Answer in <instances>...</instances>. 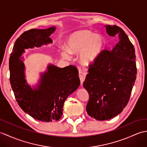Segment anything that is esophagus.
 Instances as JSON below:
<instances>
[{
    "mask_svg": "<svg viewBox=\"0 0 147 147\" xmlns=\"http://www.w3.org/2000/svg\"><path fill=\"white\" fill-rule=\"evenodd\" d=\"M78 71H79V77L80 78L81 84L82 85V83L84 82V80H85L86 76L87 69L82 66H78Z\"/></svg>",
    "mask_w": 147,
    "mask_h": 147,
    "instance_id": "esophagus-1",
    "label": "esophagus"
}]
</instances>
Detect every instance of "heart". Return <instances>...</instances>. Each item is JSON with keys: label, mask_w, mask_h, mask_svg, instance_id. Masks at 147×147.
Instances as JSON below:
<instances>
[{"label": "heart", "mask_w": 147, "mask_h": 147, "mask_svg": "<svg viewBox=\"0 0 147 147\" xmlns=\"http://www.w3.org/2000/svg\"><path fill=\"white\" fill-rule=\"evenodd\" d=\"M104 38L88 30L74 32L67 37L66 49L62 51L64 57H70L71 54L80 53V61L84 64L94 62L100 54L104 47Z\"/></svg>", "instance_id": "obj_1"}]
</instances>
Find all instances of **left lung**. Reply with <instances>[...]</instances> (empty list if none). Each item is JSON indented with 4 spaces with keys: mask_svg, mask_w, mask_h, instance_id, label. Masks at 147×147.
<instances>
[{
    "mask_svg": "<svg viewBox=\"0 0 147 147\" xmlns=\"http://www.w3.org/2000/svg\"><path fill=\"white\" fill-rule=\"evenodd\" d=\"M109 35L118 36L112 51L103 50L89 65L83 86L89 93L86 112L98 121L113 118L129 102L135 84L137 69L135 51L121 28L106 26Z\"/></svg>",
    "mask_w": 147,
    "mask_h": 147,
    "instance_id": "1",
    "label": "left lung"
}]
</instances>
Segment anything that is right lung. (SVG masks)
Listing matches in <instances>:
<instances>
[{
    "instance_id": "1",
    "label": "right lung",
    "mask_w": 147,
    "mask_h": 147,
    "mask_svg": "<svg viewBox=\"0 0 147 147\" xmlns=\"http://www.w3.org/2000/svg\"><path fill=\"white\" fill-rule=\"evenodd\" d=\"M55 30L51 27L24 32L16 40L9 58V79L18 105L30 116L43 122L62 117L65 100L80 84L78 70L73 65L64 68L49 65L37 88L32 89L24 78V65L20 59L24 50L52 43L49 36Z\"/></svg>"
}]
</instances>
